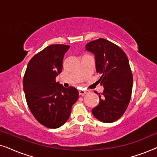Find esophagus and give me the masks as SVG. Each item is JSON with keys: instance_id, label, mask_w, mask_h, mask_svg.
<instances>
[{"instance_id": "esophagus-1", "label": "esophagus", "mask_w": 157, "mask_h": 157, "mask_svg": "<svg viewBox=\"0 0 157 157\" xmlns=\"http://www.w3.org/2000/svg\"><path fill=\"white\" fill-rule=\"evenodd\" d=\"M87 93H88V91H86V90H79L78 91V94L80 96H83L84 94Z\"/></svg>"}]
</instances>
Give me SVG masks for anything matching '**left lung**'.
Returning <instances> with one entry per match:
<instances>
[{"label":"left lung","mask_w":157,"mask_h":157,"mask_svg":"<svg viewBox=\"0 0 157 157\" xmlns=\"http://www.w3.org/2000/svg\"><path fill=\"white\" fill-rule=\"evenodd\" d=\"M85 48L94 55L96 72L101 75L98 81L104 86L92 113L100 121L112 123L121 117L131 99L133 77L128 59L121 48L104 38L89 42Z\"/></svg>","instance_id":"obj_1"}]
</instances>
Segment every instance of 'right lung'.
<instances>
[{"mask_svg": "<svg viewBox=\"0 0 157 157\" xmlns=\"http://www.w3.org/2000/svg\"><path fill=\"white\" fill-rule=\"evenodd\" d=\"M69 48L61 44L46 47L29 62L23 78V91L29 109L36 120L48 128L63 125L78 98L76 88H65L56 82Z\"/></svg>", "mask_w": 157, "mask_h": 157, "instance_id": "1", "label": "right lung"}]
</instances>
